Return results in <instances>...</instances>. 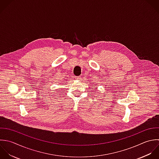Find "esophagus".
Masks as SVG:
<instances>
[{
  "label": "esophagus",
  "mask_w": 159,
  "mask_h": 159,
  "mask_svg": "<svg viewBox=\"0 0 159 159\" xmlns=\"http://www.w3.org/2000/svg\"><path fill=\"white\" fill-rule=\"evenodd\" d=\"M75 79H77V80H80V79H81L80 76H75Z\"/></svg>",
  "instance_id": "34e87169"
}]
</instances>
